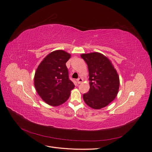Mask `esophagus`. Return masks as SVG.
<instances>
[{
    "instance_id": "1",
    "label": "esophagus",
    "mask_w": 152,
    "mask_h": 152,
    "mask_svg": "<svg viewBox=\"0 0 152 152\" xmlns=\"http://www.w3.org/2000/svg\"><path fill=\"white\" fill-rule=\"evenodd\" d=\"M83 81V80L82 78H81V77H80V78H78L77 80V83L78 84L81 83Z\"/></svg>"
}]
</instances>
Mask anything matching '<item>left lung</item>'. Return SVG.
Returning <instances> with one entry per match:
<instances>
[{
	"instance_id": "1",
	"label": "left lung",
	"mask_w": 152,
	"mask_h": 152,
	"mask_svg": "<svg viewBox=\"0 0 152 152\" xmlns=\"http://www.w3.org/2000/svg\"><path fill=\"white\" fill-rule=\"evenodd\" d=\"M87 63L90 89L83 99L92 109H100L115 99L119 89V77L110 61L100 53L82 54Z\"/></svg>"
}]
</instances>
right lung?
<instances>
[{
	"instance_id": "obj_1",
	"label": "right lung",
	"mask_w": 152,
	"mask_h": 152,
	"mask_svg": "<svg viewBox=\"0 0 152 152\" xmlns=\"http://www.w3.org/2000/svg\"><path fill=\"white\" fill-rule=\"evenodd\" d=\"M70 57L71 55L63 50L53 51L43 59L35 72L34 84L37 93L52 106L66 101L75 88L66 66Z\"/></svg>"
}]
</instances>
